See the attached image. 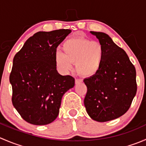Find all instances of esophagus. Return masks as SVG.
<instances>
[{
    "label": "esophagus",
    "mask_w": 146,
    "mask_h": 146,
    "mask_svg": "<svg viewBox=\"0 0 146 146\" xmlns=\"http://www.w3.org/2000/svg\"><path fill=\"white\" fill-rule=\"evenodd\" d=\"M82 82V79H76V80H75V82H76V84H78L80 83V82Z\"/></svg>",
    "instance_id": "esophagus-1"
}]
</instances>
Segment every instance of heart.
Segmentation results:
<instances>
[{"mask_svg":"<svg viewBox=\"0 0 146 146\" xmlns=\"http://www.w3.org/2000/svg\"><path fill=\"white\" fill-rule=\"evenodd\" d=\"M64 54L57 52L54 60L58 70L67 73L76 63L77 71L84 76H92L99 70L103 58L102 46L99 42L85 38H70L62 44Z\"/></svg>","mask_w":146,"mask_h":146,"instance_id":"1","label":"heart"}]
</instances>
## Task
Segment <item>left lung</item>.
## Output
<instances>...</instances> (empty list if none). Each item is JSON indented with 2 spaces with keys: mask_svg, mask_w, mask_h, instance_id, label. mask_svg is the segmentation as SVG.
<instances>
[{
  "mask_svg": "<svg viewBox=\"0 0 146 146\" xmlns=\"http://www.w3.org/2000/svg\"><path fill=\"white\" fill-rule=\"evenodd\" d=\"M102 46L99 70L84 79L88 91L84 104L93 120L105 122L120 117L130 107L137 91L136 72L123 49L107 34L90 32Z\"/></svg>",
  "mask_w": 146,
  "mask_h": 146,
  "instance_id": "1",
  "label": "left lung"
}]
</instances>
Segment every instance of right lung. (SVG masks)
I'll return each mask as SVG.
<instances>
[{
    "label": "right lung",
    "mask_w": 146,
    "mask_h": 146,
    "mask_svg": "<svg viewBox=\"0 0 146 146\" xmlns=\"http://www.w3.org/2000/svg\"><path fill=\"white\" fill-rule=\"evenodd\" d=\"M70 29L38 32L29 37L13 58L10 75L12 102L25 121L46 125L58 117L63 95L75 85L70 76L56 70V48Z\"/></svg>",
    "instance_id": "obj_1"
}]
</instances>
